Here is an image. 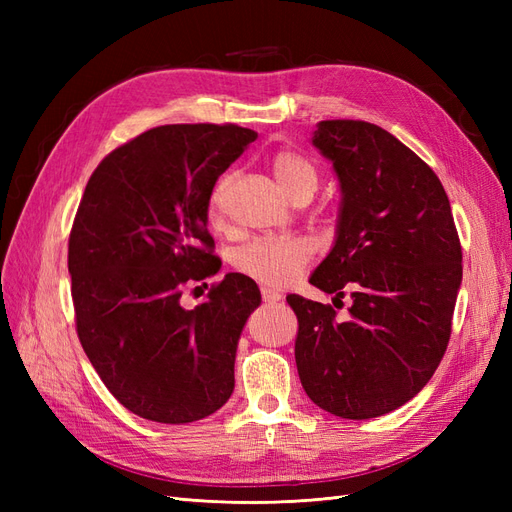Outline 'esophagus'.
Instances as JSON below:
<instances>
[{"label": "esophagus", "instance_id": "34e87169", "mask_svg": "<svg viewBox=\"0 0 512 512\" xmlns=\"http://www.w3.org/2000/svg\"><path fill=\"white\" fill-rule=\"evenodd\" d=\"M260 294H262V301H265V303H277V301H282V294L271 290V288H262Z\"/></svg>", "mask_w": 512, "mask_h": 512}]
</instances>
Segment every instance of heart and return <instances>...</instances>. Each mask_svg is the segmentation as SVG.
Masks as SVG:
<instances>
[{"label":"heart","mask_w":512,"mask_h":512,"mask_svg":"<svg viewBox=\"0 0 512 512\" xmlns=\"http://www.w3.org/2000/svg\"><path fill=\"white\" fill-rule=\"evenodd\" d=\"M271 170L277 185L286 196L297 198L301 194L312 196L318 188V173L314 164L299 151L280 149L273 153ZM230 183V175L220 177L213 185L209 196V215L218 220L222 213L224 194ZM314 258V245L303 237H282V239H258L247 243L237 252L235 265L241 273L250 275L252 280L269 288H282L290 284Z\"/></svg>","instance_id":"obj_1"}]
</instances>
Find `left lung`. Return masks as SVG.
Listing matches in <instances>:
<instances>
[{
  "label": "left lung",
  "mask_w": 512,
  "mask_h": 512,
  "mask_svg": "<svg viewBox=\"0 0 512 512\" xmlns=\"http://www.w3.org/2000/svg\"><path fill=\"white\" fill-rule=\"evenodd\" d=\"M312 145L333 164L342 192L335 241L309 284L331 305L290 294L299 318L297 359L307 397L363 421L410 401L438 369L461 286V245L436 173L393 134L367 121H320Z\"/></svg>",
  "instance_id": "1"
}]
</instances>
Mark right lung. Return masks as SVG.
<instances>
[{
	"label": "right lung",
	"instance_id": "add662e5",
	"mask_svg": "<svg viewBox=\"0 0 512 512\" xmlns=\"http://www.w3.org/2000/svg\"><path fill=\"white\" fill-rule=\"evenodd\" d=\"M256 136L232 123L153 128L108 153L76 211L68 271L81 346L119 404L147 421H200L235 389L256 282L226 273L194 309L181 292L220 271L209 196Z\"/></svg>",
	"mask_w": 512,
	"mask_h": 512
}]
</instances>
